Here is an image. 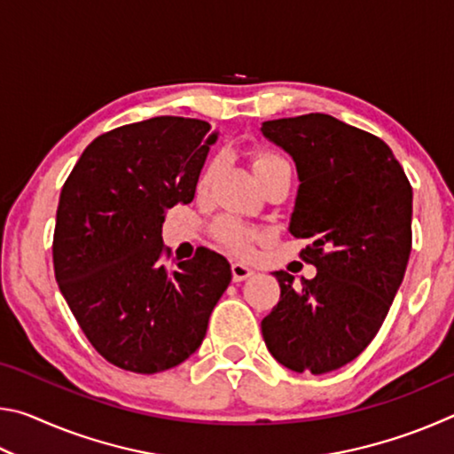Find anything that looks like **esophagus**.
<instances>
[{"instance_id":"esophagus-1","label":"esophagus","mask_w":454,"mask_h":454,"mask_svg":"<svg viewBox=\"0 0 454 454\" xmlns=\"http://www.w3.org/2000/svg\"><path fill=\"white\" fill-rule=\"evenodd\" d=\"M252 274H254V270H252V268H248L246 264H242V262H234L232 264V280L234 282H242V280H246Z\"/></svg>"}]
</instances>
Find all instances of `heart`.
Wrapping results in <instances>:
<instances>
[{
  "instance_id": "obj_1",
  "label": "heart",
  "mask_w": 454,
  "mask_h": 454,
  "mask_svg": "<svg viewBox=\"0 0 454 454\" xmlns=\"http://www.w3.org/2000/svg\"><path fill=\"white\" fill-rule=\"evenodd\" d=\"M280 164H288L286 160H284L280 153H274V152H258L254 156V172L256 176L262 174L266 170H270L274 166H280ZM218 170V162H210L206 166V170L202 172L198 180V190L204 192L208 190L210 182L214 178V174ZM214 236H216V240L224 246V248L236 252V254H248L250 248H252V242L256 240L258 232L250 224H246V222L238 220L234 216H222L216 222H214Z\"/></svg>"
}]
</instances>
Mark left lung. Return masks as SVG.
Here are the masks:
<instances>
[{
	"mask_svg": "<svg viewBox=\"0 0 454 454\" xmlns=\"http://www.w3.org/2000/svg\"><path fill=\"white\" fill-rule=\"evenodd\" d=\"M268 140L296 162L290 232L317 266L312 280L278 270L280 301L262 320L270 355L290 371L325 374L379 333L412 248V186L380 137L328 114L270 120Z\"/></svg>",
	"mask_w": 454,
	"mask_h": 454,
	"instance_id": "obj_1",
	"label": "left lung"
}]
</instances>
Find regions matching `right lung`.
<instances>
[{"mask_svg": "<svg viewBox=\"0 0 454 454\" xmlns=\"http://www.w3.org/2000/svg\"><path fill=\"white\" fill-rule=\"evenodd\" d=\"M204 120L160 116L98 136L61 188L53 272L91 347L137 374L184 363L202 344L232 272L198 248L166 266L162 224L194 200L210 144Z\"/></svg>", "mask_w": 454, "mask_h": 454, "instance_id": "obj_1", "label": "right lung"}]
</instances>
